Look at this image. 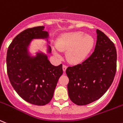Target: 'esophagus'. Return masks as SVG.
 I'll return each mask as SVG.
<instances>
[{
    "mask_svg": "<svg viewBox=\"0 0 123 123\" xmlns=\"http://www.w3.org/2000/svg\"><path fill=\"white\" fill-rule=\"evenodd\" d=\"M66 69H67V66H66V65L63 64V66H62V69H63L64 72H65V71H66Z\"/></svg>",
    "mask_w": 123,
    "mask_h": 123,
    "instance_id": "1",
    "label": "esophagus"
}]
</instances>
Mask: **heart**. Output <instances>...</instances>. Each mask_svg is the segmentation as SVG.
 <instances>
[{
  "instance_id": "b5f03b06",
  "label": "heart",
  "mask_w": 123,
  "mask_h": 123,
  "mask_svg": "<svg viewBox=\"0 0 123 123\" xmlns=\"http://www.w3.org/2000/svg\"><path fill=\"white\" fill-rule=\"evenodd\" d=\"M94 43V38L90 35H85L83 32H73L60 37L56 47L60 51H67L66 58L69 62L77 64L86 58L93 47ZM55 54L59 56L57 52Z\"/></svg>"
}]
</instances>
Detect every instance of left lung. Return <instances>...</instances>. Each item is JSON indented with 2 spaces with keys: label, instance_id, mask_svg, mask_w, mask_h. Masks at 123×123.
<instances>
[{
  "label": "left lung",
  "instance_id": "left-lung-1",
  "mask_svg": "<svg viewBox=\"0 0 123 123\" xmlns=\"http://www.w3.org/2000/svg\"><path fill=\"white\" fill-rule=\"evenodd\" d=\"M94 51L81 64L68 67L70 99L77 105H88L99 99L111 86L116 71L117 53L114 43L96 30Z\"/></svg>",
  "mask_w": 123,
  "mask_h": 123
}]
</instances>
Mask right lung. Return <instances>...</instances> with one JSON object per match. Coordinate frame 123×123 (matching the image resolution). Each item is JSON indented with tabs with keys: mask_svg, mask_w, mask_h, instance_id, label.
Instances as JSON below:
<instances>
[{
	"mask_svg": "<svg viewBox=\"0 0 123 123\" xmlns=\"http://www.w3.org/2000/svg\"><path fill=\"white\" fill-rule=\"evenodd\" d=\"M44 29L38 26L21 32L9 46L6 58L7 74L12 87L25 101L37 106L50 101L63 73L62 64L53 66L45 54L37 52L34 57L29 54L32 39L48 38L49 34ZM50 52L49 46L48 52Z\"/></svg>",
	"mask_w": 123,
	"mask_h": 123,
	"instance_id": "add662e5",
	"label": "right lung"
}]
</instances>
